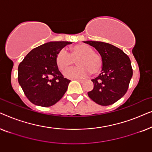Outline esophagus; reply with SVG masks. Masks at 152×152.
Masks as SVG:
<instances>
[{"label": "esophagus", "mask_w": 152, "mask_h": 152, "mask_svg": "<svg viewBox=\"0 0 152 152\" xmlns=\"http://www.w3.org/2000/svg\"><path fill=\"white\" fill-rule=\"evenodd\" d=\"M76 80L77 81V82H80V83H83V82H84V80H78V79H77Z\"/></svg>", "instance_id": "1"}]
</instances>
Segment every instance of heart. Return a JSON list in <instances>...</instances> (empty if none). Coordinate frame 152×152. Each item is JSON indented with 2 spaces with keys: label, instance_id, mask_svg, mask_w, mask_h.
<instances>
[{
  "label": "heart",
  "instance_id": "b5f03b06",
  "mask_svg": "<svg viewBox=\"0 0 152 152\" xmlns=\"http://www.w3.org/2000/svg\"><path fill=\"white\" fill-rule=\"evenodd\" d=\"M75 60L78 66L66 70L64 72L66 77L81 79L86 77L90 73L97 75L101 71L103 66L100 55L86 44L74 45L70 48V53L62 49L56 56V64L61 71H64L72 66Z\"/></svg>",
  "mask_w": 152,
  "mask_h": 152
}]
</instances>
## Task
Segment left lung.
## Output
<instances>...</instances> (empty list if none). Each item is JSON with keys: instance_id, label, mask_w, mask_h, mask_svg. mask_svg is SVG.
<instances>
[{"instance_id": "1", "label": "left lung", "mask_w": 152, "mask_h": 152, "mask_svg": "<svg viewBox=\"0 0 152 152\" xmlns=\"http://www.w3.org/2000/svg\"><path fill=\"white\" fill-rule=\"evenodd\" d=\"M85 43L94 47L103 61L101 73L91 81L94 84L88 95L102 106L113 104L124 96L133 75L129 57L122 50L109 43L87 41Z\"/></svg>"}]
</instances>
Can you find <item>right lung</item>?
Wrapping results in <instances>:
<instances>
[{
  "label": "right lung",
  "mask_w": 152,
  "mask_h": 152,
  "mask_svg": "<svg viewBox=\"0 0 152 152\" xmlns=\"http://www.w3.org/2000/svg\"><path fill=\"white\" fill-rule=\"evenodd\" d=\"M69 41H51L32 50L18 68V81L29 100L48 107L59 101L70 80L64 78L56 64L58 52Z\"/></svg>",
  "instance_id": "obj_1"
}]
</instances>
